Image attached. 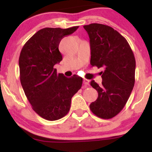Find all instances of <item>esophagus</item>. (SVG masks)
<instances>
[{"mask_svg":"<svg viewBox=\"0 0 152 152\" xmlns=\"http://www.w3.org/2000/svg\"><path fill=\"white\" fill-rule=\"evenodd\" d=\"M83 84H84L86 86H88V85H89V81H88V80L84 79V80H83Z\"/></svg>","mask_w":152,"mask_h":152,"instance_id":"1","label":"esophagus"}]
</instances>
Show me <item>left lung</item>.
I'll return each instance as SVG.
<instances>
[{
	"label": "left lung",
	"instance_id": "8db88e82",
	"mask_svg": "<svg viewBox=\"0 0 152 152\" xmlns=\"http://www.w3.org/2000/svg\"><path fill=\"white\" fill-rule=\"evenodd\" d=\"M83 28L90 38L91 65L104 69L102 85L90 83L98 92L90 109L98 117L109 119L123 109L129 98L135 82V58L126 38L113 28L100 23Z\"/></svg>",
	"mask_w": 152,
	"mask_h": 152
}]
</instances>
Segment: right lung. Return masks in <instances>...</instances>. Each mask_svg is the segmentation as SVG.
<instances>
[{"label":"right lung","instance_id":"add662e5","mask_svg":"<svg viewBox=\"0 0 152 152\" xmlns=\"http://www.w3.org/2000/svg\"><path fill=\"white\" fill-rule=\"evenodd\" d=\"M78 28L41 29L25 43L20 51L18 63L24 93L35 112L48 121L66 116L70 110L71 98L81 88V77L74 75L67 78L57 74L54 69L62 60L58 50L60 41Z\"/></svg>","mask_w":152,"mask_h":152}]
</instances>
